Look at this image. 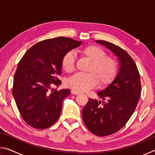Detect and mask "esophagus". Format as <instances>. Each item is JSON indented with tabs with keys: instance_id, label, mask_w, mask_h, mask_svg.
Returning <instances> with one entry per match:
<instances>
[{
	"instance_id": "obj_1",
	"label": "esophagus",
	"mask_w": 155,
	"mask_h": 155,
	"mask_svg": "<svg viewBox=\"0 0 155 155\" xmlns=\"http://www.w3.org/2000/svg\"><path fill=\"white\" fill-rule=\"evenodd\" d=\"M71 93H72V94H74V95H78V94H80L79 92H78V91H75V90H72V91H71Z\"/></svg>"
}]
</instances>
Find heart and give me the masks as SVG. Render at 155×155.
I'll return each instance as SVG.
<instances>
[{
    "label": "heart",
    "instance_id": "obj_1",
    "mask_svg": "<svg viewBox=\"0 0 155 155\" xmlns=\"http://www.w3.org/2000/svg\"><path fill=\"white\" fill-rule=\"evenodd\" d=\"M82 56L90 62L87 74L78 73L66 81L68 87L78 92H83L95 87L107 86L116 77L117 64L111 57L106 56V52L101 47L89 45L80 51ZM75 59L71 52L64 54L61 60V67L65 72H72L74 70Z\"/></svg>",
    "mask_w": 155,
    "mask_h": 155
}]
</instances>
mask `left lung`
Instances as JSON below:
<instances>
[{
  "mask_svg": "<svg viewBox=\"0 0 155 155\" xmlns=\"http://www.w3.org/2000/svg\"><path fill=\"white\" fill-rule=\"evenodd\" d=\"M97 43L114 52L119 61L116 77L104 90L97 94L102 100L89 99L82 110L83 120L94 135L107 136L121 129L130 119L141 94V81L137 65L124 50L103 40Z\"/></svg>",
  "mask_w": 155,
  "mask_h": 155,
  "instance_id": "left-lung-1",
  "label": "left lung"
}]
</instances>
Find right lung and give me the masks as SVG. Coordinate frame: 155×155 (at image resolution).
Masks as SVG:
<instances>
[{
	"label": "right lung",
	"mask_w": 155,
	"mask_h": 155,
	"mask_svg": "<svg viewBox=\"0 0 155 155\" xmlns=\"http://www.w3.org/2000/svg\"><path fill=\"white\" fill-rule=\"evenodd\" d=\"M82 41L59 37L37 43L26 52L18 65L12 94L19 112L28 125L44 129L54 124L60 116L64 99L70 90L52 93V86L61 81V60L64 54L77 48Z\"/></svg>",
	"instance_id": "obj_1"
}]
</instances>
